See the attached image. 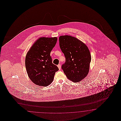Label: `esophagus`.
Here are the masks:
<instances>
[{
	"label": "esophagus",
	"mask_w": 121,
	"mask_h": 121,
	"mask_svg": "<svg viewBox=\"0 0 121 121\" xmlns=\"http://www.w3.org/2000/svg\"><path fill=\"white\" fill-rule=\"evenodd\" d=\"M58 68H59V70H60L61 69V64H59L58 65Z\"/></svg>",
	"instance_id": "1"
}]
</instances>
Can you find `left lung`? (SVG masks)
<instances>
[{
	"instance_id": "obj_1",
	"label": "left lung",
	"mask_w": 121,
	"mask_h": 121,
	"mask_svg": "<svg viewBox=\"0 0 121 121\" xmlns=\"http://www.w3.org/2000/svg\"><path fill=\"white\" fill-rule=\"evenodd\" d=\"M59 42L66 58L62 69L70 80L79 82L88 74L91 59L90 51L83 43L70 35L59 37Z\"/></svg>"
}]
</instances>
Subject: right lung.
Instances as JSON below:
<instances>
[{
  "instance_id": "1",
  "label": "right lung",
  "mask_w": 121,
  "mask_h": 121,
  "mask_svg": "<svg viewBox=\"0 0 121 121\" xmlns=\"http://www.w3.org/2000/svg\"><path fill=\"white\" fill-rule=\"evenodd\" d=\"M57 38L41 37L34 43L28 51L25 59L27 73L30 79L39 86L50 84L57 66L52 63L50 53L57 43Z\"/></svg>"
}]
</instances>
